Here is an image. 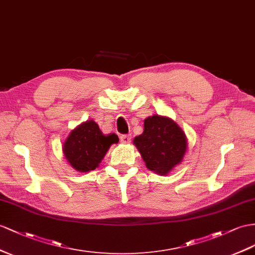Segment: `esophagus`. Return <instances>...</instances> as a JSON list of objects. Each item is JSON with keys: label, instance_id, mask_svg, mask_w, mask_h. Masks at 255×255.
<instances>
[{"label": "esophagus", "instance_id": "obj_1", "mask_svg": "<svg viewBox=\"0 0 255 255\" xmlns=\"http://www.w3.org/2000/svg\"><path fill=\"white\" fill-rule=\"evenodd\" d=\"M130 141H131V135H129V134L121 135V142L124 143V144H127V143H129Z\"/></svg>", "mask_w": 255, "mask_h": 255}]
</instances>
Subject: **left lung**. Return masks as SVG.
Masks as SVG:
<instances>
[{"instance_id":"obj_1","label":"left lung","mask_w":255,"mask_h":255,"mask_svg":"<svg viewBox=\"0 0 255 255\" xmlns=\"http://www.w3.org/2000/svg\"><path fill=\"white\" fill-rule=\"evenodd\" d=\"M133 144L147 169L166 175L183 159L187 140L183 130L171 119L153 115L144 120V130L133 139Z\"/></svg>"}]
</instances>
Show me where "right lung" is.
I'll use <instances>...</instances> for the list:
<instances>
[{
	"instance_id": "right-lung-1",
	"label": "right lung",
	"mask_w": 255,
	"mask_h": 255,
	"mask_svg": "<svg viewBox=\"0 0 255 255\" xmlns=\"http://www.w3.org/2000/svg\"><path fill=\"white\" fill-rule=\"evenodd\" d=\"M119 142L115 133L104 135L93 120L78 125L63 143V154L69 164L80 172H88L99 166L110 146Z\"/></svg>"
}]
</instances>
